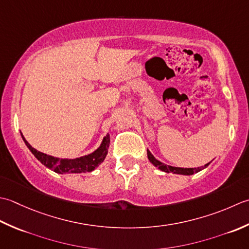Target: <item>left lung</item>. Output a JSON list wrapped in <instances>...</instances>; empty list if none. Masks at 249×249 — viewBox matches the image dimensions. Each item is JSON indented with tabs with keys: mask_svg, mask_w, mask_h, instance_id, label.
I'll use <instances>...</instances> for the list:
<instances>
[{
	"mask_svg": "<svg viewBox=\"0 0 249 249\" xmlns=\"http://www.w3.org/2000/svg\"><path fill=\"white\" fill-rule=\"evenodd\" d=\"M147 157H148V160L153 163L156 167H158V169L162 172H165V173H173V174H179V175H192L195 173H197V172H200L202 170H204L205 167H207L211 162L209 163H206L205 165L200 166V167H176V166H172V165H167L163 162L159 161L158 159H156L154 155L150 153V151L147 149Z\"/></svg>",
	"mask_w": 249,
	"mask_h": 249,
	"instance_id": "left-lung-1",
	"label": "left lung"
}]
</instances>
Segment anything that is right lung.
<instances>
[{"label": "right lung", "instance_id": "obj_1", "mask_svg": "<svg viewBox=\"0 0 249 249\" xmlns=\"http://www.w3.org/2000/svg\"><path fill=\"white\" fill-rule=\"evenodd\" d=\"M21 138L24 142V144L27 145V147L34 155L35 158H36L40 163L58 174L87 173V172H92L105 160L106 155H107L110 140L109 134H106V136L103 138L102 143H101V145L93 151V153L75 159H62L40 153V151L33 148V147L28 143L22 133Z\"/></svg>", "mask_w": 249, "mask_h": 249}]
</instances>
